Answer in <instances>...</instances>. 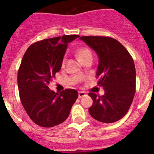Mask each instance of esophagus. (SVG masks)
<instances>
[{"instance_id": "1", "label": "esophagus", "mask_w": 154, "mask_h": 154, "mask_svg": "<svg viewBox=\"0 0 154 154\" xmlns=\"http://www.w3.org/2000/svg\"><path fill=\"white\" fill-rule=\"evenodd\" d=\"M85 95H86V94H85V91H79V98H82V97H84V96H85Z\"/></svg>"}]
</instances>
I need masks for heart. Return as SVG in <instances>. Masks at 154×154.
Returning a JSON list of instances; mask_svg holds the SVG:
<instances>
[{
  "instance_id": "b5f03b06",
  "label": "heart",
  "mask_w": 154,
  "mask_h": 154,
  "mask_svg": "<svg viewBox=\"0 0 154 154\" xmlns=\"http://www.w3.org/2000/svg\"><path fill=\"white\" fill-rule=\"evenodd\" d=\"M76 56L78 57L80 62H83L88 58H92L91 51L86 47H80L75 52Z\"/></svg>"
}]
</instances>
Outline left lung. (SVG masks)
I'll list each match as a JSON object with an SVG mask.
<instances>
[{
    "label": "left lung",
    "mask_w": 154,
    "mask_h": 154,
    "mask_svg": "<svg viewBox=\"0 0 154 154\" xmlns=\"http://www.w3.org/2000/svg\"><path fill=\"white\" fill-rule=\"evenodd\" d=\"M79 39L96 53V78L105 89L101 96L88 94L93 100L89 114L102 123L119 121L127 114L134 97L136 70L133 59L125 46L113 38L81 36Z\"/></svg>",
    "instance_id": "1"
}]
</instances>
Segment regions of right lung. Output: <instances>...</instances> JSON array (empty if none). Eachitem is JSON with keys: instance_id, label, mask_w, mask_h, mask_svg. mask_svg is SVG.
I'll return each mask as SVG.
<instances>
[{"instance_id": "obj_1", "label": "right lung", "mask_w": 154, "mask_h": 154, "mask_svg": "<svg viewBox=\"0 0 154 154\" xmlns=\"http://www.w3.org/2000/svg\"><path fill=\"white\" fill-rule=\"evenodd\" d=\"M79 35H65L31 45L21 61L17 74L20 98L26 114L39 126L52 128L66 121L78 91L56 93L48 84L61 69L68 43Z\"/></svg>"}]
</instances>
